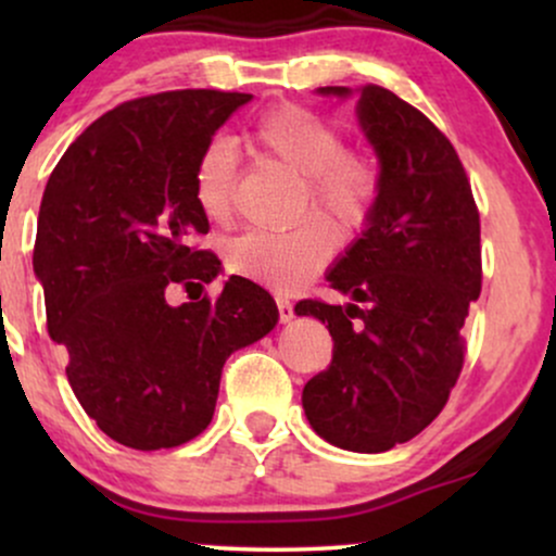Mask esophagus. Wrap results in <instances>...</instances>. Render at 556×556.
<instances>
[{"mask_svg": "<svg viewBox=\"0 0 556 556\" xmlns=\"http://www.w3.org/2000/svg\"><path fill=\"white\" fill-rule=\"evenodd\" d=\"M277 308H279V321L287 324L292 316H295V308H292V303L287 298H277Z\"/></svg>", "mask_w": 556, "mask_h": 556, "instance_id": "34e87169", "label": "esophagus"}]
</instances>
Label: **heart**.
Listing matches in <instances>:
<instances>
[{"mask_svg": "<svg viewBox=\"0 0 556 556\" xmlns=\"http://www.w3.org/2000/svg\"><path fill=\"white\" fill-rule=\"evenodd\" d=\"M258 154L303 177V208H314L344 232H358L371 222L381 198V164L358 149H344L342 132L321 114L300 104H279L264 112L248 130ZM193 198L216 225L232 216L235 154L225 140H214L198 156ZM337 238L321 219H305L287 232L240 235L227 251L229 269L253 282L290 290L331 258Z\"/></svg>", "mask_w": 556, "mask_h": 556, "instance_id": "b5f03b06", "label": "heart"}]
</instances>
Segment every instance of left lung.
I'll return each instance as SVG.
<instances>
[{"label":"left lung","mask_w":556,"mask_h":556,"mask_svg":"<svg viewBox=\"0 0 556 556\" xmlns=\"http://www.w3.org/2000/svg\"><path fill=\"white\" fill-rule=\"evenodd\" d=\"M358 119L384 182L366 232L327 277L353 303L295 305L334 342L327 371L303 387V407L329 444L387 452L442 413L463 371L465 316L481 292V219L455 146L424 112L368 83Z\"/></svg>","instance_id":"obj_1"}]
</instances>
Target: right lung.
<instances>
[{
  "label": "right lung",
  "instance_id": "1",
  "mask_svg": "<svg viewBox=\"0 0 556 556\" xmlns=\"http://www.w3.org/2000/svg\"><path fill=\"white\" fill-rule=\"evenodd\" d=\"M253 96L188 88L101 114L60 159L38 212L34 271L49 337L65 350L83 410L132 450L180 446L212 424L225 361L277 324L264 287L229 277L216 298L169 306L166 290H201L219 258L193 198L201 151Z\"/></svg>",
  "mask_w": 556,
  "mask_h": 556
}]
</instances>
